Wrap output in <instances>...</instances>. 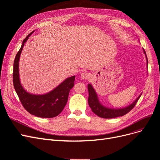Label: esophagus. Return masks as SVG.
Listing matches in <instances>:
<instances>
[{
    "label": "esophagus",
    "mask_w": 160,
    "mask_h": 160,
    "mask_svg": "<svg viewBox=\"0 0 160 160\" xmlns=\"http://www.w3.org/2000/svg\"><path fill=\"white\" fill-rule=\"evenodd\" d=\"M89 77H90V75H89V73H88V72H81V79H88Z\"/></svg>",
    "instance_id": "obj_1"
}]
</instances>
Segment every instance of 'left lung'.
<instances>
[{"label":"left lung","mask_w":160,"mask_h":160,"mask_svg":"<svg viewBox=\"0 0 160 160\" xmlns=\"http://www.w3.org/2000/svg\"><path fill=\"white\" fill-rule=\"evenodd\" d=\"M143 52L146 57L147 60V65L148 64V61L146 51L144 49H143ZM88 91H89V98H88V103L89 107L91 108L92 111L96 114L98 116L102 118L105 119H111V118H115L120 116H123L125 114L129 113V111L132 110L135 105H136L138 101L139 100V98L141 97L142 94L139 95L138 98L135 99L133 102L128 105V107H125L121 109H112V108H108L103 106L102 104H101L99 101L98 98V95H97L95 89L91 84H88Z\"/></svg>","instance_id":"obj_1"}]
</instances>
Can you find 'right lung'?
Wrapping results in <instances>:
<instances>
[{"label":"right lung","instance_id":"1","mask_svg":"<svg viewBox=\"0 0 160 160\" xmlns=\"http://www.w3.org/2000/svg\"><path fill=\"white\" fill-rule=\"evenodd\" d=\"M34 31L23 40L21 49L14 59L12 73L14 88L23 108L28 113L42 118H55L61 113L65 107L69 91L74 86L75 76L67 78L56 88L46 94L34 95L28 93L23 89L19 79L18 62L24 45Z\"/></svg>","mask_w":160,"mask_h":160}]
</instances>
